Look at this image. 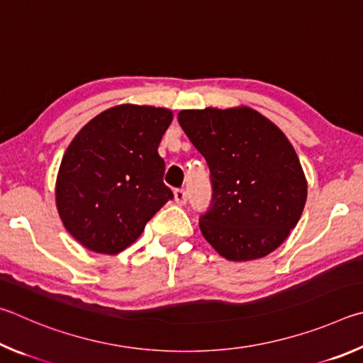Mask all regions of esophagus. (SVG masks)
<instances>
[{"label": "esophagus", "mask_w": 363, "mask_h": 363, "mask_svg": "<svg viewBox=\"0 0 363 363\" xmlns=\"http://www.w3.org/2000/svg\"><path fill=\"white\" fill-rule=\"evenodd\" d=\"M174 196H175V201L178 206H185L186 201H188V196H186V191L183 188H178L174 191Z\"/></svg>", "instance_id": "1"}]
</instances>
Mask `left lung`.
<instances>
[{
  "instance_id": "obj_1",
  "label": "left lung",
  "mask_w": 363,
  "mask_h": 363,
  "mask_svg": "<svg viewBox=\"0 0 363 363\" xmlns=\"http://www.w3.org/2000/svg\"><path fill=\"white\" fill-rule=\"evenodd\" d=\"M178 123L211 169L202 236L233 262L276 250L300 220L308 183L284 132L249 106L183 110Z\"/></svg>"
}]
</instances>
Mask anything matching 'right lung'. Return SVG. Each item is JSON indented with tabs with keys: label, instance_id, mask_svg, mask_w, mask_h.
Masks as SVG:
<instances>
[{
	"label": "right lung",
	"instance_id": "right-lung-1",
	"mask_svg": "<svg viewBox=\"0 0 363 363\" xmlns=\"http://www.w3.org/2000/svg\"><path fill=\"white\" fill-rule=\"evenodd\" d=\"M170 110L118 105L76 133L62 157L55 202L63 226L86 249L114 255L174 198L157 146Z\"/></svg>",
	"mask_w": 363,
	"mask_h": 363
}]
</instances>
